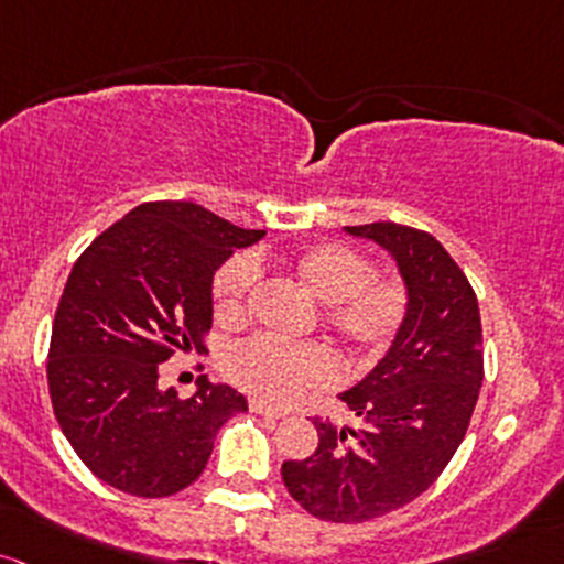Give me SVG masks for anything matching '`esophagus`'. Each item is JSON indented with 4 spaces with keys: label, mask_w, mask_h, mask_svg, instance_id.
Returning <instances> with one entry per match:
<instances>
[{
    "label": "esophagus",
    "mask_w": 564,
    "mask_h": 564,
    "mask_svg": "<svg viewBox=\"0 0 564 564\" xmlns=\"http://www.w3.org/2000/svg\"><path fill=\"white\" fill-rule=\"evenodd\" d=\"M249 410L251 412H257V414H264V417H283V412L281 410H272V406H268V404H262V401H257V399H251L249 401Z\"/></svg>",
    "instance_id": "1"
}]
</instances>
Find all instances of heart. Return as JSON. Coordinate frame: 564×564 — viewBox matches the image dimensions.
I'll return each mask as SVG.
<instances>
[{
	"instance_id": "heart-1",
	"label": "heart",
	"mask_w": 564,
	"mask_h": 564,
	"mask_svg": "<svg viewBox=\"0 0 564 564\" xmlns=\"http://www.w3.org/2000/svg\"><path fill=\"white\" fill-rule=\"evenodd\" d=\"M283 270L321 302V318L356 356L386 352L404 329L410 292L399 278L375 275L372 262L348 243H313L283 257ZM257 264L235 257L214 275V313L225 326H238L249 313ZM221 372L240 391L268 404H289L307 391H321L337 377V361L324 345H283L253 337L221 358Z\"/></svg>"
}]
</instances>
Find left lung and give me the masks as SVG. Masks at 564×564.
Here are the masks:
<instances>
[{"label":"left lung","mask_w":564,"mask_h":564,"mask_svg":"<svg viewBox=\"0 0 564 564\" xmlns=\"http://www.w3.org/2000/svg\"><path fill=\"white\" fill-rule=\"evenodd\" d=\"M399 264L410 315L380 364L339 399L361 420L315 417L318 447L281 466L296 503L326 522H367L425 492L453 460L485 380L479 302L436 238L395 221L345 227Z\"/></svg>","instance_id":"1"}]
</instances>
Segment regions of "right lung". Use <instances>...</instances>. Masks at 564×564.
<instances>
[{
  "instance_id": "add662e5",
  "label": "right lung",
  "mask_w": 564,
  "mask_h": 564,
  "mask_svg": "<svg viewBox=\"0 0 564 564\" xmlns=\"http://www.w3.org/2000/svg\"><path fill=\"white\" fill-rule=\"evenodd\" d=\"M264 230H243L187 200L141 203L74 262L47 352L53 412L74 453L139 498L189 487L243 393L203 375L182 399L158 388L173 350H203L214 272Z\"/></svg>"
}]
</instances>
